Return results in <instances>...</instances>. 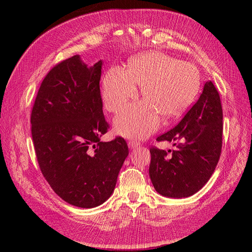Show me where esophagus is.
Listing matches in <instances>:
<instances>
[{"label": "esophagus", "mask_w": 252, "mask_h": 252, "mask_svg": "<svg viewBox=\"0 0 252 252\" xmlns=\"http://www.w3.org/2000/svg\"><path fill=\"white\" fill-rule=\"evenodd\" d=\"M140 145H141V143L138 142V141H135V140H130L128 142V146H129V148H131V149L140 146Z\"/></svg>", "instance_id": "esophagus-1"}]
</instances>
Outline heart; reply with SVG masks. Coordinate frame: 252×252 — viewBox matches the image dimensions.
<instances>
[{
	"mask_svg": "<svg viewBox=\"0 0 252 252\" xmlns=\"http://www.w3.org/2000/svg\"><path fill=\"white\" fill-rule=\"evenodd\" d=\"M142 86L144 101L130 105L116 119L119 133L144 138L157 130L161 116L172 119L192 103L200 88V72L189 62L161 52H147L132 58L128 69L112 67L103 82L105 106L118 113L136 98Z\"/></svg>",
	"mask_w": 252,
	"mask_h": 252,
	"instance_id": "b5f03b06",
	"label": "heart"
}]
</instances>
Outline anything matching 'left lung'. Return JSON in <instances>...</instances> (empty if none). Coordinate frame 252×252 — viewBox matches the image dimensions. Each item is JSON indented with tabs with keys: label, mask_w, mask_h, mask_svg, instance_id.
<instances>
[{
	"label": "left lung",
	"mask_w": 252,
	"mask_h": 252,
	"mask_svg": "<svg viewBox=\"0 0 252 252\" xmlns=\"http://www.w3.org/2000/svg\"><path fill=\"white\" fill-rule=\"evenodd\" d=\"M222 138V104L217 88L208 81L180 123L157 138L158 142H177L173 144L177 148H150L149 175L155 189L164 196L178 199L199 191L218 165Z\"/></svg>",
	"instance_id": "1"
}]
</instances>
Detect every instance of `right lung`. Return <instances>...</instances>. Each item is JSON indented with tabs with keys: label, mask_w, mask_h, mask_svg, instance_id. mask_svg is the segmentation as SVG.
<instances>
[{
	"label": "right lung",
	"mask_w": 252,
	"mask_h": 252,
	"mask_svg": "<svg viewBox=\"0 0 252 252\" xmlns=\"http://www.w3.org/2000/svg\"><path fill=\"white\" fill-rule=\"evenodd\" d=\"M102 61L87 67L79 56L53 66L30 114L37 163L61 199L94 208L112 194L128 156L122 136L101 142L109 124L100 91Z\"/></svg>",
	"instance_id": "obj_1"
}]
</instances>
